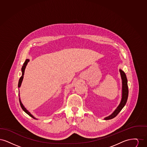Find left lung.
Masks as SVG:
<instances>
[{
    "instance_id": "8db88e82",
    "label": "left lung",
    "mask_w": 147,
    "mask_h": 147,
    "mask_svg": "<svg viewBox=\"0 0 147 147\" xmlns=\"http://www.w3.org/2000/svg\"><path fill=\"white\" fill-rule=\"evenodd\" d=\"M119 72L121 74V77L122 79V98L121 101L120 102V104H119L118 107L116 108V109L113 111L111 115L110 116L105 117L104 119L108 120L111 119L115 117L118 114L119 112L121 111V110L123 108L125 105H126L128 96V85H127V79L126 77V74L123 71L119 69Z\"/></svg>"
}]
</instances>
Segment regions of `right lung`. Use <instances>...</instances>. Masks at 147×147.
<instances>
[{"label":"right lung","mask_w":147,"mask_h":147,"mask_svg":"<svg viewBox=\"0 0 147 147\" xmlns=\"http://www.w3.org/2000/svg\"><path fill=\"white\" fill-rule=\"evenodd\" d=\"M28 62H29V59H26L25 62L23 64V65H22V68H21V71H22V76H21V77H20V79H19V83H18V88H20V86H21V83H22V80H23V78H24V73H25V70L26 67V65H27V64H28ZM19 100H20V106H21L22 109L25 112H26L27 114H28V115H29L30 116H31V117H32L33 119H36V118H35V117H34V116H33L31 113H30V112H28V111L26 110V109L24 107V106L23 104H22V102H21L20 98H19Z\"/></svg>","instance_id":"obj_1"}]
</instances>
